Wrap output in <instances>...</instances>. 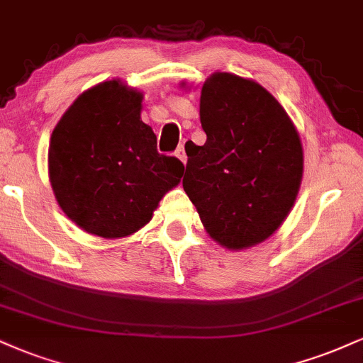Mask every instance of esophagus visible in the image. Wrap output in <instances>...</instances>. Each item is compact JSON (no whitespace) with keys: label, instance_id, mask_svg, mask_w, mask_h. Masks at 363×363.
<instances>
[{"label":"esophagus","instance_id":"34e87169","mask_svg":"<svg viewBox=\"0 0 363 363\" xmlns=\"http://www.w3.org/2000/svg\"><path fill=\"white\" fill-rule=\"evenodd\" d=\"M176 157L179 160H181L182 164H186L187 162V155H186V150H184V145H181L176 150Z\"/></svg>","mask_w":363,"mask_h":363}]
</instances>
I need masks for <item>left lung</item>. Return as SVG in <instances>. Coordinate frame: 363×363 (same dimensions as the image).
I'll return each mask as SVG.
<instances>
[{
  "label": "left lung",
  "mask_w": 363,
  "mask_h": 363,
  "mask_svg": "<svg viewBox=\"0 0 363 363\" xmlns=\"http://www.w3.org/2000/svg\"><path fill=\"white\" fill-rule=\"evenodd\" d=\"M204 145L186 143L182 187L206 233L228 250L265 242L298 198L303 143L281 103L259 82L231 72L204 81Z\"/></svg>",
  "instance_id": "1"
}]
</instances>
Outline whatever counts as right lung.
Instances as JSON below:
<instances>
[{"label": "right lung", "mask_w": 363, "mask_h": 363, "mask_svg": "<svg viewBox=\"0 0 363 363\" xmlns=\"http://www.w3.org/2000/svg\"><path fill=\"white\" fill-rule=\"evenodd\" d=\"M143 93L99 82L64 113L49 143V179L65 216L87 233L123 238L143 228L184 165L157 152L142 121Z\"/></svg>", "instance_id": "right-lung-1"}]
</instances>
